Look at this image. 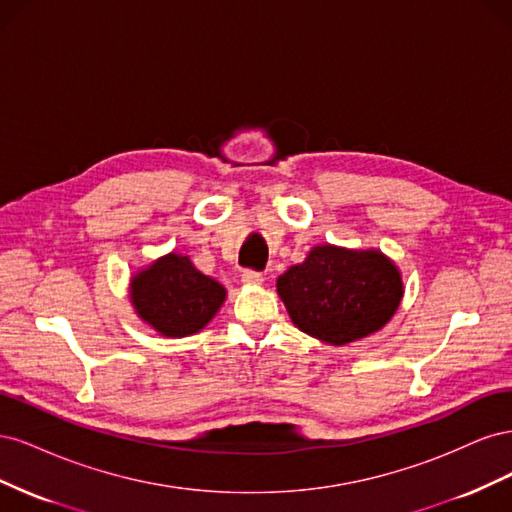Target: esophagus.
<instances>
[{"label":"esophagus","mask_w":512,"mask_h":512,"mask_svg":"<svg viewBox=\"0 0 512 512\" xmlns=\"http://www.w3.org/2000/svg\"><path fill=\"white\" fill-rule=\"evenodd\" d=\"M241 282H243V284H247V286L262 284V273L252 271V269H247V271H243V275H241Z\"/></svg>","instance_id":"1"}]
</instances>
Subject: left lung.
Listing matches in <instances>:
<instances>
[{
    "label": "left lung",
    "instance_id": "obj_1",
    "mask_svg": "<svg viewBox=\"0 0 512 512\" xmlns=\"http://www.w3.org/2000/svg\"><path fill=\"white\" fill-rule=\"evenodd\" d=\"M277 292L303 333L342 346L382 329L397 312L404 286L380 252L320 245L277 280Z\"/></svg>",
    "mask_w": 512,
    "mask_h": 512
}]
</instances>
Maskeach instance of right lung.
<instances>
[{
	"mask_svg": "<svg viewBox=\"0 0 512 512\" xmlns=\"http://www.w3.org/2000/svg\"><path fill=\"white\" fill-rule=\"evenodd\" d=\"M224 297V286L196 271L188 256L168 254L132 280L136 314L166 337H185L203 329Z\"/></svg>",
	"mask_w": 512,
	"mask_h": 512,
	"instance_id": "right-lung-1",
	"label": "right lung"
}]
</instances>
